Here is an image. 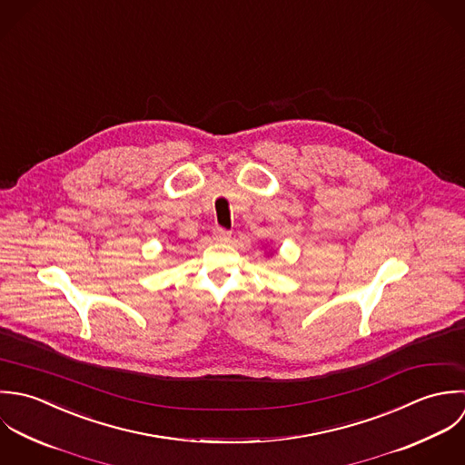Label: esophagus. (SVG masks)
Returning a JSON list of instances; mask_svg holds the SVG:
<instances>
[{
    "label": "esophagus",
    "mask_w": 465,
    "mask_h": 465,
    "mask_svg": "<svg viewBox=\"0 0 465 465\" xmlns=\"http://www.w3.org/2000/svg\"><path fill=\"white\" fill-rule=\"evenodd\" d=\"M212 235H213V241H217V242H230V239H232V233L224 228H215L212 232Z\"/></svg>",
    "instance_id": "1"
}]
</instances>
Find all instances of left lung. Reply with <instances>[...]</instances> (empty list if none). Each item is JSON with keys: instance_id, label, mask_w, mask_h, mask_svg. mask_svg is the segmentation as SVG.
<instances>
[{"instance_id": "8db88e82", "label": "left lung", "mask_w": 465, "mask_h": 465, "mask_svg": "<svg viewBox=\"0 0 465 465\" xmlns=\"http://www.w3.org/2000/svg\"><path fill=\"white\" fill-rule=\"evenodd\" d=\"M268 255H272V252H270V253H268Z\"/></svg>"}]
</instances>
